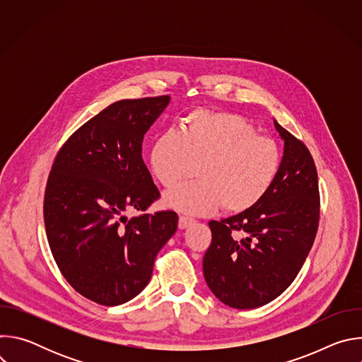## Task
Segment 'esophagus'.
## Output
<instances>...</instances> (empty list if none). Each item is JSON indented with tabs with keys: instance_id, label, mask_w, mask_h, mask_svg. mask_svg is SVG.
<instances>
[{
	"instance_id": "34e87169",
	"label": "esophagus",
	"mask_w": 362,
	"mask_h": 362,
	"mask_svg": "<svg viewBox=\"0 0 362 362\" xmlns=\"http://www.w3.org/2000/svg\"><path fill=\"white\" fill-rule=\"evenodd\" d=\"M193 222H194V219H192V218H189V216H180V218H179V228H180V229H186V228L190 226Z\"/></svg>"
}]
</instances>
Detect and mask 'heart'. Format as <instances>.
<instances>
[{
	"instance_id": "obj_1",
	"label": "heart",
	"mask_w": 362,
	"mask_h": 362,
	"mask_svg": "<svg viewBox=\"0 0 362 362\" xmlns=\"http://www.w3.org/2000/svg\"><path fill=\"white\" fill-rule=\"evenodd\" d=\"M278 143L257 134L233 113L194 110L183 122V133L168 129L153 143L150 169L158 182L172 189L197 165L199 180L165 197L169 208L204 215L219 206L229 214L252 209L272 189L281 170Z\"/></svg>"
}]
</instances>
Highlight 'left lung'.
<instances>
[{"label":"left lung","mask_w":362,"mask_h":362,"mask_svg":"<svg viewBox=\"0 0 362 362\" xmlns=\"http://www.w3.org/2000/svg\"><path fill=\"white\" fill-rule=\"evenodd\" d=\"M275 127L285 150L269 193L249 211L209 222L203 275L214 295L236 309L262 306L293 282L320 225L315 162L302 140L278 122Z\"/></svg>","instance_id":"8db88e82"}]
</instances>
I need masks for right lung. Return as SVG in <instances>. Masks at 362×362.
Returning <instances> with one entry per match:
<instances>
[{
    "label": "right lung",
    "mask_w": 362,
    "mask_h": 362,
    "mask_svg": "<svg viewBox=\"0 0 362 362\" xmlns=\"http://www.w3.org/2000/svg\"><path fill=\"white\" fill-rule=\"evenodd\" d=\"M169 100L113 103L66 140L51 166L42 209L48 245L66 281L95 303L115 306L139 295L177 229L175 211L126 216L160 197L141 143Z\"/></svg>",
    "instance_id": "1"
}]
</instances>
